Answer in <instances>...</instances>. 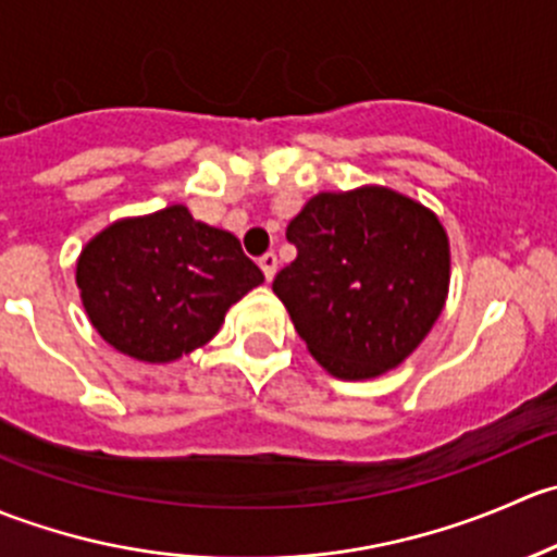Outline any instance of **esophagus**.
I'll use <instances>...</instances> for the list:
<instances>
[{
	"label": "esophagus",
	"mask_w": 557,
	"mask_h": 557,
	"mask_svg": "<svg viewBox=\"0 0 557 557\" xmlns=\"http://www.w3.org/2000/svg\"><path fill=\"white\" fill-rule=\"evenodd\" d=\"M258 267L263 269V277L272 280L274 274H277V256H274V252H263V256L258 258Z\"/></svg>",
	"instance_id": "obj_1"
}]
</instances>
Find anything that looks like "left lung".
<instances>
[{
	"label": "left lung",
	"instance_id": "1",
	"mask_svg": "<svg viewBox=\"0 0 557 557\" xmlns=\"http://www.w3.org/2000/svg\"><path fill=\"white\" fill-rule=\"evenodd\" d=\"M296 258L272 290L339 380H372L407 361L442 314L450 288V243L420 201L363 185L318 194L288 223Z\"/></svg>",
	"mask_w": 557,
	"mask_h": 557
}]
</instances>
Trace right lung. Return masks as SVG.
Returning a JSON list of instances; mask_svg holds the SVG:
<instances>
[{
	"instance_id": "add662e5",
	"label": "right lung",
	"mask_w": 557,
	"mask_h": 557,
	"mask_svg": "<svg viewBox=\"0 0 557 557\" xmlns=\"http://www.w3.org/2000/svg\"><path fill=\"white\" fill-rule=\"evenodd\" d=\"M75 280L107 345L137 361L170 363L207 345L263 274L232 232L172 205L110 223L83 247Z\"/></svg>"
}]
</instances>
